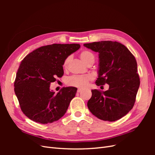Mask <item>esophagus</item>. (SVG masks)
Masks as SVG:
<instances>
[{
  "label": "esophagus",
  "instance_id": "obj_1",
  "mask_svg": "<svg viewBox=\"0 0 155 155\" xmlns=\"http://www.w3.org/2000/svg\"><path fill=\"white\" fill-rule=\"evenodd\" d=\"M77 91H78V92H81L82 91V89L81 88H78Z\"/></svg>",
  "mask_w": 155,
  "mask_h": 155
}]
</instances>
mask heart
Returning a JSON list of instances; mask_svg holds the SVG:
<instances>
[{
  "label": "heart",
  "mask_w": 155,
  "mask_h": 155,
  "mask_svg": "<svg viewBox=\"0 0 155 155\" xmlns=\"http://www.w3.org/2000/svg\"><path fill=\"white\" fill-rule=\"evenodd\" d=\"M79 58L87 65L89 64H93L95 61V55L92 51L88 50H84L79 53ZM71 60V56L68 57L64 60L63 67L64 69L68 68V64ZM93 77L91 75H86V76H73L68 79L67 84L70 86H73L79 88L85 87L88 82L92 80Z\"/></svg>",
  "instance_id": "1"
}]
</instances>
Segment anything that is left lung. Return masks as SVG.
Wrapping results in <instances>:
<instances>
[{"label":"left lung","mask_w":155,"mask_h":155,"mask_svg":"<svg viewBox=\"0 0 155 155\" xmlns=\"http://www.w3.org/2000/svg\"><path fill=\"white\" fill-rule=\"evenodd\" d=\"M83 45L99 53L96 85H109L106 91L92 90V97L87 103L88 109L100 120H118L134 105L140 83L137 61L128 48L118 42L102 41Z\"/></svg>","instance_id":"1"}]
</instances>
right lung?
<instances>
[{
	"label": "right lung",
	"mask_w": 155,
	"mask_h": 155,
	"mask_svg": "<svg viewBox=\"0 0 155 155\" xmlns=\"http://www.w3.org/2000/svg\"><path fill=\"white\" fill-rule=\"evenodd\" d=\"M79 48V44L46 45L23 59L16 74L14 91L28 118L46 124L58 121L66 113L78 88L63 87L55 94L50 85L63 76L64 60Z\"/></svg>",
	"instance_id": "add662e5"
}]
</instances>
